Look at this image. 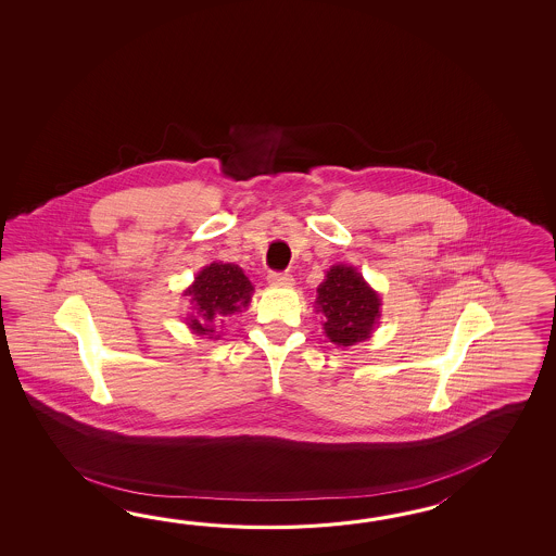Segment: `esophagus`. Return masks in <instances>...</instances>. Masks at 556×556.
<instances>
[{"label": "esophagus", "instance_id": "1", "mask_svg": "<svg viewBox=\"0 0 556 556\" xmlns=\"http://www.w3.org/2000/svg\"><path fill=\"white\" fill-rule=\"evenodd\" d=\"M268 282L276 283V286H292L294 278H292V274L288 273H270L268 274Z\"/></svg>", "mask_w": 556, "mask_h": 556}]
</instances>
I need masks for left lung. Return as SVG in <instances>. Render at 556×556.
I'll return each instance as SVG.
<instances>
[{
    "mask_svg": "<svg viewBox=\"0 0 556 556\" xmlns=\"http://www.w3.org/2000/svg\"><path fill=\"white\" fill-rule=\"evenodd\" d=\"M381 300L352 266H331L318 286L316 312L324 314V331L336 345L364 342L378 324Z\"/></svg>",
    "mask_w": 556,
    "mask_h": 556,
    "instance_id": "obj_1",
    "label": "left lung"
}]
</instances>
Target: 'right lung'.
<instances>
[{"label":"right lung","mask_w":556,"mask_h":556,"mask_svg":"<svg viewBox=\"0 0 556 556\" xmlns=\"http://www.w3.org/2000/svg\"><path fill=\"white\" fill-rule=\"evenodd\" d=\"M252 292L254 286L237 264L213 262L211 266H204L192 286L185 290V295H189L190 304L197 309L187 318L190 330L199 336H211L214 324L249 306Z\"/></svg>","instance_id":"obj_1"}]
</instances>
